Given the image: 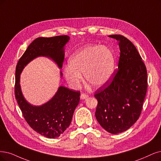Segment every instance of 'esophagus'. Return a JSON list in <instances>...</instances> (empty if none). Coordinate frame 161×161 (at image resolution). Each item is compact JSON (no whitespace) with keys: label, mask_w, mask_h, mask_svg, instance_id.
<instances>
[{"label":"esophagus","mask_w":161,"mask_h":161,"mask_svg":"<svg viewBox=\"0 0 161 161\" xmlns=\"http://www.w3.org/2000/svg\"><path fill=\"white\" fill-rule=\"evenodd\" d=\"M88 97H89L88 95H87V94H86V93H82V94H81V96H80L81 99H87Z\"/></svg>","instance_id":"obj_1"}]
</instances>
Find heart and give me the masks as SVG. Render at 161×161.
Listing matches in <instances>:
<instances>
[{
	"instance_id": "heart-1",
	"label": "heart",
	"mask_w": 161,
	"mask_h": 161,
	"mask_svg": "<svg viewBox=\"0 0 161 161\" xmlns=\"http://www.w3.org/2000/svg\"><path fill=\"white\" fill-rule=\"evenodd\" d=\"M115 68V56L111 49L100 45H86L68 59L64 76L69 85L78 88L84 74L86 81L95 87L105 86L111 80Z\"/></svg>"
}]
</instances>
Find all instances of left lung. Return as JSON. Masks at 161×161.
Masks as SVG:
<instances>
[{
	"label": "left lung",
	"mask_w": 161,
	"mask_h": 161,
	"mask_svg": "<svg viewBox=\"0 0 161 161\" xmlns=\"http://www.w3.org/2000/svg\"><path fill=\"white\" fill-rule=\"evenodd\" d=\"M109 37L119 41L118 69L110 84L95 93L98 102L95 115L105 130L117 134L129 129L141 115L147 90V72L131 42L119 34Z\"/></svg>",
	"instance_id": "8db88e82"
}]
</instances>
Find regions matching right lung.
Here are the masks:
<instances>
[{"label":"right lung","instance_id":"add662e5","mask_svg":"<svg viewBox=\"0 0 161 161\" xmlns=\"http://www.w3.org/2000/svg\"><path fill=\"white\" fill-rule=\"evenodd\" d=\"M69 40V37L65 35L35 39L23 53L16 68L14 93L22 115L35 131L50 139L58 137L69 126L80 102V92L60 86L55 96L47 103L40 106L32 105L22 95L20 74L30 62L39 56L51 58L61 69L64 59V46ZM60 75L62 76L61 71Z\"/></svg>","mask_w":161,"mask_h":161}]
</instances>
